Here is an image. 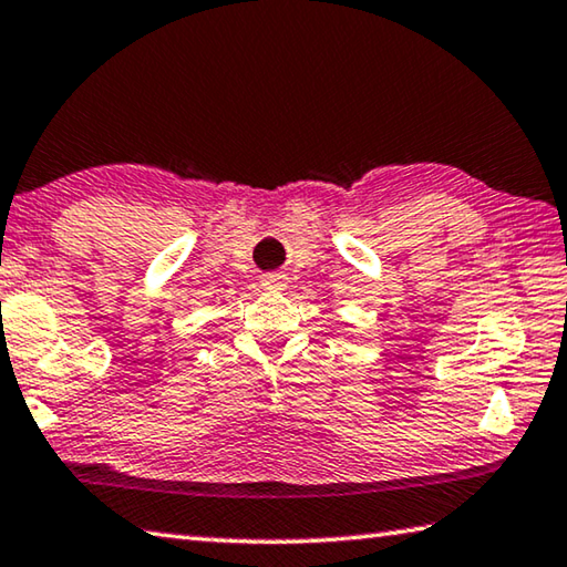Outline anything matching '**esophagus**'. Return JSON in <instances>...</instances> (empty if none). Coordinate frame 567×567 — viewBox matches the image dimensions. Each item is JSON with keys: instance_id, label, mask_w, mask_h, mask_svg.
Masks as SVG:
<instances>
[{"instance_id": "1", "label": "esophagus", "mask_w": 567, "mask_h": 567, "mask_svg": "<svg viewBox=\"0 0 567 567\" xmlns=\"http://www.w3.org/2000/svg\"><path fill=\"white\" fill-rule=\"evenodd\" d=\"M262 285L267 287V290H285V275L267 272V275H262Z\"/></svg>"}]
</instances>
